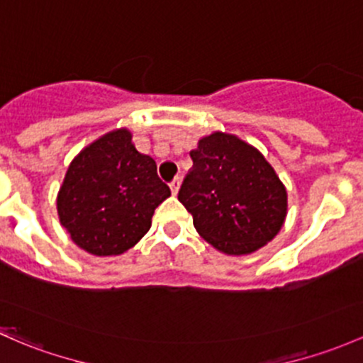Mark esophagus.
<instances>
[{
	"instance_id": "1",
	"label": "esophagus",
	"mask_w": 363,
	"mask_h": 363,
	"mask_svg": "<svg viewBox=\"0 0 363 363\" xmlns=\"http://www.w3.org/2000/svg\"><path fill=\"white\" fill-rule=\"evenodd\" d=\"M170 189H172V194H177L179 189H181V179L175 177L174 181L170 182Z\"/></svg>"
}]
</instances>
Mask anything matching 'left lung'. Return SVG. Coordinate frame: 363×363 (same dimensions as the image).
Listing matches in <instances>:
<instances>
[{"label": "left lung", "mask_w": 363, "mask_h": 363, "mask_svg": "<svg viewBox=\"0 0 363 363\" xmlns=\"http://www.w3.org/2000/svg\"><path fill=\"white\" fill-rule=\"evenodd\" d=\"M179 201L198 235L223 254L247 255L278 235L287 189L262 152L240 137L213 132L198 140Z\"/></svg>", "instance_id": "left-lung-1"}]
</instances>
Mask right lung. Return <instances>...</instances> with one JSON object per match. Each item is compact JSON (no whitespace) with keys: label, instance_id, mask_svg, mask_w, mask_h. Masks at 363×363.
<instances>
[{"label":"right lung","instance_id":"1","mask_svg":"<svg viewBox=\"0 0 363 363\" xmlns=\"http://www.w3.org/2000/svg\"><path fill=\"white\" fill-rule=\"evenodd\" d=\"M170 196L156 162L137 151L128 128H116L72 158L57 193V213L71 240L106 257L130 250Z\"/></svg>","mask_w":363,"mask_h":363}]
</instances>
